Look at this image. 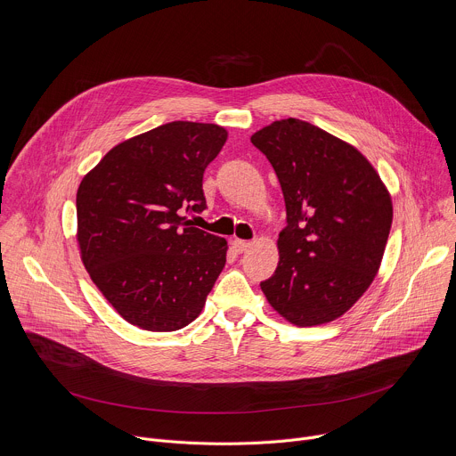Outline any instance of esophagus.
Returning <instances> with one entry per match:
<instances>
[{
	"label": "esophagus",
	"instance_id": "obj_1",
	"mask_svg": "<svg viewBox=\"0 0 456 456\" xmlns=\"http://www.w3.org/2000/svg\"><path fill=\"white\" fill-rule=\"evenodd\" d=\"M248 247H250V241H247V240H240V238L232 240V248L236 252H245Z\"/></svg>",
	"mask_w": 456,
	"mask_h": 456
}]
</instances>
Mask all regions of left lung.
<instances>
[{
  "label": "left lung",
  "instance_id": "1",
  "mask_svg": "<svg viewBox=\"0 0 456 456\" xmlns=\"http://www.w3.org/2000/svg\"><path fill=\"white\" fill-rule=\"evenodd\" d=\"M250 142L273 164L287 208L278 269L259 283L296 327L348 312L379 273L394 204L370 160L324 129L281 118Z\"/></svg>",
  "mask_w": 456,
  "mask_h": 456
}]
</instances>
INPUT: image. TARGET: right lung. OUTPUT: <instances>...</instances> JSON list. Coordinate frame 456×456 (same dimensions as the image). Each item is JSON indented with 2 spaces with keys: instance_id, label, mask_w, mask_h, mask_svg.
I'll list each match as a JSON object with an SVG mask.
<instances>
[{
  "instance_id": "right-lung-1",
  "label": "right lung",
  "mask_w": 456,
  "mask_h": 456,
  "mask_svg": "<svg viewBox=\"0 0 456 456\" xmlns=\"http://www.w3.org/2000/svg\"><path fill=\"white\" fill-rule=\"evenodd\" d=\"M227 141L218 124L175 120L111 148L77 189V243L97 289L122 319L150 332L197 319L227 241L191 227L202 178Z\"/></svg>"
}]
</instances>
